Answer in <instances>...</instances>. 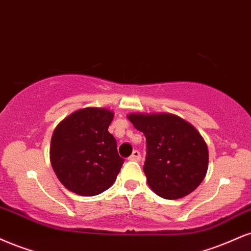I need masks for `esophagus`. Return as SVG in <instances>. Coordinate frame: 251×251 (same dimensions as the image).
Instances as JSON below:
<instances>
[{"instance_id": "obj_1", "label": "esophagus", "mask_w": 251, "mask_h": 251, "mask_svg": "<svg viewBox=\"0 0 251 251\" xmlns=\"http://www.w3.org/2000/svg\"><path fill=\"white\" fill-rule=\"evenodd\" d=\"M128 159L132 160V161H140V159H141L140 152H139V151H137V150L133 151V153H132L131 156H129Z\"/></svg>"}]
</instances>
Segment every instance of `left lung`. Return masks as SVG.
Returning <instances> with one entry per match:
<instances>
[{"mask_svg": "<svg viewBox=\"0 0 251 251\" xmlns=\"http://www.w3.org/2000/svg\"><path fill=\"white\" fill-rule=\"evenodd\" d=\"M127 118L146 138L144 173L151 189L175 200L198 188L208 170V149L194 126L171 113H131Z\"/></svg>", "mask_w": 251, "mask_h": 251, "instance_id": "left-lung-1", "label": "left lung"}]
</instances>
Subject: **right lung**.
Listing matches in <instances>:
<instances>
[{
    "label": "right lung",
    "mask_w": 251,
    "mask_h": 251,
    "mask_svg": "<svg viewBox=\"0 0 251 251\" xmlns=\"http://www.w3.org/2000/svg\"><path fill=\"white\" fill-rule=\"evenodd\" d=\"M113 112L86 107L63 119L53 131L50 161L60 182L81 196L98 195L113 185L124 164L108 126Z\"/></svg>",
    "instance_id": "1"
}]
</instances>
